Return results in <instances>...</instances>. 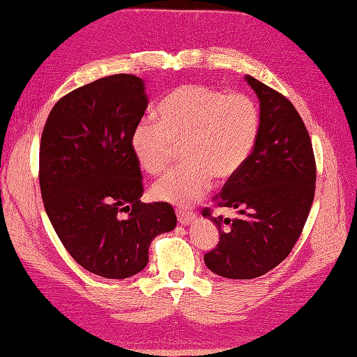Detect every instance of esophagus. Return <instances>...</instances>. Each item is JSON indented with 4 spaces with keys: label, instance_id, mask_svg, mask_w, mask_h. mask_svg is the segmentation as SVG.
Segmentation results:
<instances>
[{
    "label": "esophagus",
    "instance_id": "esophagus-1",
    "mask_svg": "<svg viewBox=\"0 0 357 357\" xmlns=\"http://www.w3.org/2000/svg\"><path fill=\"white\" fill-rule=\"evenodd\" d=\"M177 218L181 225H190L191 222L196 219V213L186 211V210H177Z\"/></svg>",
    "mask_w": 357,
    "mask_h": 357
}]
</instances>
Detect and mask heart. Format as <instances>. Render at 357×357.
I'll return each instance as SVG.
<instances>
[{
	"mask_svg": "<svg viewBox=\"0 0 357 357\" xmlns=\"http://www.w3.org/2000/svg\"><path fill=\"white\" fill-rule=\"evenodd\" d=\"M160 121L143 119L132 133V149L149 174L163 172L183 146L186 161L155 181L152 196L188 206L211 190L214 176L231 178L247 163L258 141L261 115L242 93L202 84L177 86L161 102Z\"/></svg>",
	"mask_w": 357,
	"mask_h": 357,
	"instance_id": "1",
	"label": "heart"
}]
</instances>
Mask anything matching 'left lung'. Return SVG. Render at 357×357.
I'll return each mask as SVG.
<instances>
[{"label": "left lung", "mask_w": 357, "mask_h": 357, "mask_svg": "<svg viewBox=\"0 0 357 357\" xmlns=\"http://www.w3.org/2000/svg\"><path fill=\"white\" fill-rule=\"evenodd\" d=\"M259 99L261 129L250 158L214 202L236 219L202 214L219 228V244L205 264L224 278L252 280L272 271L300 238L315 192V160L303 119L281 93L245 76Z\"/></svg>", "instance_id": "1"}]
</instances>
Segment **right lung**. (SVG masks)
<instances>
[{"label":"right lung","instance_id":"obj_1","mask_svg":"<svg viewBox=\"0 0 357 357\" xmlns=\"http://www.w3.org/2000/svg\"><path fill=\"white\" fill-rule=\"evenodd\" d=\"M147 102L133 74L98 79L57 100L40 141L46 214L74 261L104 278L143 271L152 239L177 225L169 204L139 200L132 133Z\"/></svg>","mask_w":357,"mask_h":357}]
</instances>
